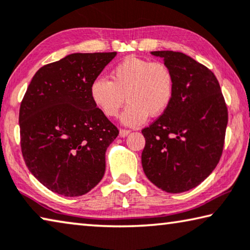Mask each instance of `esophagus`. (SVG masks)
Instances as JSON below:
<instances>
[{"instance_id":"obj_1","label":"esophagus","mask_w":250,"mask_h":250,"mask_svg":"<svg viewBox=\"0 0 250 250\" xmlns=\"http://www.w3.org/2000/svg\"><path fill=\"white\" fill-rule=\"evenodd\" d=\"M130 133L129 129H121L120 130V136L121 137H126Z\"/></svg>"}]
</instances>
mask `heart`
Masks as SVG:
<instances>
[{
  "mask_svg": "<svg viewBox=\"0 0 250 250\" xmlns=\"http://www.w3.org/2000/svg\"><path fill=\"white\" fill-rule=\"evenodd\" d=\"M174 91V75L167 64L135 56L117 63L110 71V80L99 77L90 85V97L105 116H117L126 98L128 105L121 121L127 126L162 115L173 101Z\"/></svg>",
  "mask_w": 250,
  "mask_h": 250,
  "instance_id": "b5f03b06",
  "label": "heart"
}]
</instances>
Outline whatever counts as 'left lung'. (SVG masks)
<instances>
[{
    "instance_id": "left-lung-1",
    "label": "left lung",
    "mask_w": 250,
    "mask_h": 250,
    "mask_svg": "<svg viewBox=\"0 0 250 250\" xmlns=\"http://www.w3.org/2000/svg\"><path fill=\"white\" fill-rule=\"evenodd\" d=\"M174 75V97L168 108L142 130V167L153 184L168 193L199 186L220 160L228 110L210 69L175 51H152Z\"/></svg>"
}]
</instances>
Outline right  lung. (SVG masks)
Returning <instances> with one entry per match:
<instances>
[{"mask_svg":"<svg viewBox=\"0 0 250 250\" xmlns=\"http://www.w3.org/2000/svg\"><path fill=\"white\" fill-rule=\"evenodd\" d=\"M116 52L71 53L36 72L19 114L29 171L64 197L86 194L105 173L118 129L90 97V85Z\"/></svg>","mask_w":250,"mask_h":250,"instance_id":"obj_1","label":"right lung"}]
</instances>
